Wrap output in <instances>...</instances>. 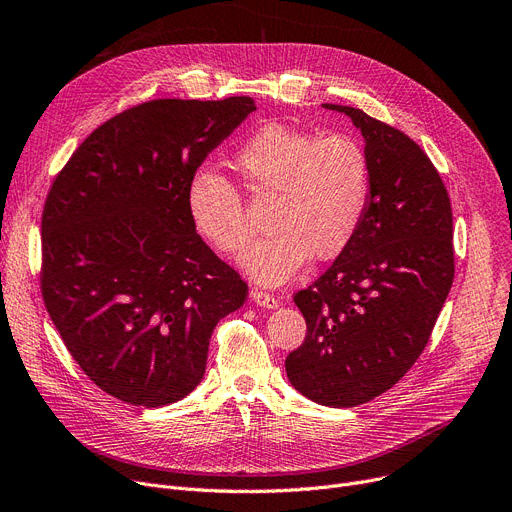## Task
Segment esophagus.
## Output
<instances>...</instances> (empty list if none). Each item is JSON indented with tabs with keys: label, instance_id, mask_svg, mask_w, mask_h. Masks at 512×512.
Returning <instances> with one entry per match:
<instances>
[{
	"label": "esophagus",
	"instance_id": "34e87169",
	"mask_svg": "<svg viewBox=\"0 0 512 512\" xmlns=\"http://www.w3.org/2000/svg\"><path fill=\"white\" fill-rule=\"evenodd\" d=\"M251 301L263 309H276L278 307V299L272 297V294H267L263 290H251Z\"/></svg>",
	"mask_w": 512,
	"mask_h": 512
}]
</instances>
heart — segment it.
<instances>
[{"instance_id":"heart-1","label":"heart","mask_w":512,"mask_h":512,"mask_svg":"<svg viewBox=\"0 0 512 512\" xmlns=\"http://www.w3.org/2000/svg\"><path fill=\"white\" fill-rule=\"evenodd\" d=\"M234 168L255 197L274 195L270 234L240 257L261 284L278 286L313 255L332 259L355 238L369 203L371 164L365 147L348 134L267 124L234 155ZM186 209L197 232L220 253L247 245L251 224L238 188L220 172L199 168L186 188Z\"/></svg>"}]
</instances>
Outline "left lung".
<instances>
[{"mask_svg": "<svg viewBox=\"0 0 512 512\" xmlns=\"http://www.w3.org/2000/svg\"><path fill=\"white\" fill-rule=\"evenodd\" d=\"M371 164L365 218L326 274L294 294L305 342L288 380L317 405L348 409L390 390L423 353L454 278L452 209L423 149L348 105Z\"/></svg>", "mask_w": 512, "mask_h": 512, "instance_id": "1", "label": "left lung"}]
</instances>
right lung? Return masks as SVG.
I'll return each instance as SVG.
<instances>
[{
    "instance_id": "obj_1",
    "label": "right lung",
    "mask_w": 512,
    "mask_h": 512,
    "mask_svg": "<svg viewBox=\"0 0 512 512\" xmlns=\"http://www.w3.org/2000/svg\"><path fill=\"white\" fill-rule=\"evenodd\" d=\"M251 97L155 99L93 130L53 180L41 292L89 380L164 407L203 380L213 328L249 286L197 234L188 180L251 112Z\"/></svg>"
}]
</instances>
